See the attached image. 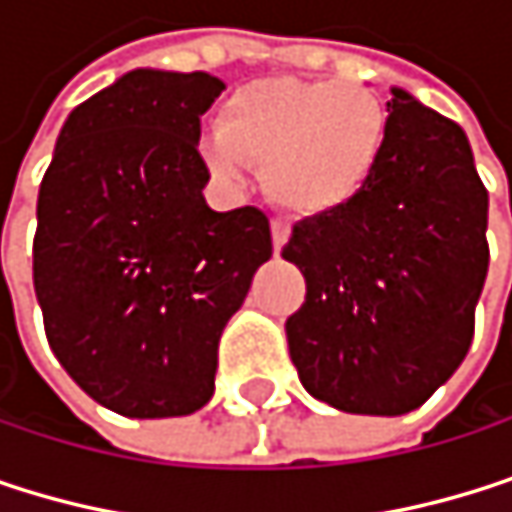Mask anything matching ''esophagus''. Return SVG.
I'll list each match as a JSON object with an SVG mask.
<instances>
[{"label": "esophagus", "instance_id": "esophagus-1", "mask_svg": "<svg viewBox=\"0 0 512 512\" xmlns=\"http://www.w3.org/2000/svg\"><path fill=\"white\" fill-rule=\"evenodd\" d=\"M288 239H291V224L282 221V218H276V221H273V248L282 251Z\"/></svg>", "mask_w": 512, "mask_h": 512}]
</instances>
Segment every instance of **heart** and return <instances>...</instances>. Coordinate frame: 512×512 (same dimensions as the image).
I'll return each instance as SVG.
<instances>
[{
    "instance_id": "heart-1",
    "label": "heart",
    "mask_w": 512,
    "mask_h": 512,
    "mask_svg": "<svg viewBox=\"0 0 512 512\" xmlns=\"http://www.w3.org/2000/svg\"><path fill=\"white\" fill-rule=\"evenodd\" d=\"M390 143L384 101L336 80H254L218 110V131L200 137L206 167L236 179L261 167L267 194L300 218L333 215L372 185Z\"/></svg>"
}]
</instances>
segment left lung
<instances>
[{
  "label": "left lung",
  "mask_w": 512,
  "mask_h": 512,
  "mask_svg": "<svg viewBox=\"0 0 512 512\" xmlns=\"http://www.w3.org/2000/svg\"><path fill=\"white\" fill-rule=\"evenodd\" d=\"M390 143L351 206L294 224L306 276L285 324L303 387L345 411L399 417L462 366L489 270V194L465 131L393 86Z\"/></svg>",
  "instance_id": "1"
}]
</instances>
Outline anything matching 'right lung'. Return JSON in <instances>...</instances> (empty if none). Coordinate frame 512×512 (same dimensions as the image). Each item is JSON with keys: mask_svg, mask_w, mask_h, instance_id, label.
I'll list each match as a JSON object with an SVG mask.
<instances>
[{"mask_svg": "<svg viewBox=\"0 0 512 512\" xmlns=\"http://www.w3.org/2000/svg\"><path fill=\"white\" fill-rule=\"evenodd\" d=\"M221 89L206 71H128L68 113L41 179L32 282L47 342L122 417L212 399L221 330L273 258L258 206L203 200L200 116Z\"/></svg>", "mask_w": 512, "mask_h": 512, "instance_id": "obj_1", "label": "right lung"}]
</instances>
